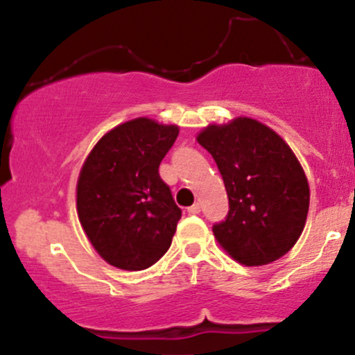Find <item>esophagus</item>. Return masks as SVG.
Instances as JSON below:
<instances>
[{
    "mask_svg": "<svg viewBox=\"0 0 355 355\" xmlns=\"http://www.w3.org/2000/svg\"><path fill=\"white\" fill-rule=\"evenodd\" d=\"M189 214H191V215H197V214H200V203H193V205L191 207H189Z\"/></svg>",
    "mask_w": 355,
    "mask_h": 355,
    "instance_id": "esophagus-1",
    "label": "esophagus"
}]
</instances>
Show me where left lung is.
<instances>
[{"mask_svg":"<svg viewBox=\"0 0 355 355\" xmlns=\"http://www.w3.org/2000/svg\"><path fill=\"white\" fill-rule=\"evenodd\" d=\"M214 157L229 195V214L215 239L243 266H266L302 234L311 191L299 160L272 128L240 116L209 125L197 137Z\"/></svg>","mask_w":355,"mask_h":355,"instance_id":"1","label":"left lung"}]
</instances>
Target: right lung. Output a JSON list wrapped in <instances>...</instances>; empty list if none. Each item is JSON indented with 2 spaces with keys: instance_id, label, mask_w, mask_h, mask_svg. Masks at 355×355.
I'll return each mask as SVG.
<instances>
[{
  "instance_id": "right-lung-1",
  "label": "right lung",
  "mask_w": 355,
  "mask_h": 355,
  "mask_svg": "<svg viewBox=\"0 0 355 355\" xmlns=\"http://www.w3.org/2000/svg\"><path fill=\"white\" fill-rule=\"evenodd\" d=\"M177 137L178 126L135 118L101 137L81 166L80 223L110 266L144 270L168 250L182 210L158 166Z\"/></svg>"
}]
</instances>
